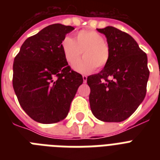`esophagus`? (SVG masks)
<instances>
[{
  "label": "esophagus",
  "instance_id": "34e87169",
  "mask_svg": "<svg viewBox=\"0 0 160 160\" xmlns=\"http://www.w3.org/2000/svg\"><path fill=\"white\" fill-rule=\"evenodd\" d=\"M83 81H84V83H86V81H87V76L86 75H83Z\"/></svg>",
  "mask_w": 160,
  "mask_h": 160
}]
</instances>
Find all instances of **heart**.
Returning a JSON list of instances; mask_svg holds the SVG:
<instances>
[{
  "label": "heart",
  "mask_w": 160,
  "mask_h": 160,
  "mask_svg": "<svg viewBox=\"0 0 160 160\" xmlns=\"http://www.w3.org/2000/svg\"><path fill=\"white\" fill-rule=\"evenodd\" d=\"M61 50L68 64L72 65L83 54L84 58L73 65L77 72L89 74L95 68L105 67L110 57L109 46L105 37L99 32L92 30L79 31L75 39L65 36L61 42Z\"/></svg>",
  "instance_id": "1"
}]
</instances>
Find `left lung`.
Instances as JSON below:
<instances>
[{
	"label": "left lung",
	"instance_id": "obj_1",
	"mask_svg": "<svg viewBox=\"0 0 160 160\" xmlns=\"http://www.w3.org/2000/svg\"><path fill=\"white\" fill-rule=\"evenodd\" d=\"M97 31L106 36L110 57L100 73L87 78L90 109L100 120L121 122L145 97L149 76L147 55L131 36L119 29L107 26Z\"/></svg>",
	"mask_w": 160,
	"mask_h": 160
}]
</instances>
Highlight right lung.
<instances>
[{
	"label": "right lung",
	"instance_id": "right-lung-1",
	"mask_svg": "<svg viewBox=\"0 0 160 160\" xmlns=\"http://www.w3.org/2000/svg\"><path fill=\"white\" fill-rule=\"evenodd\" d=\"M70 26L53 24L25 41L14 59L12 84L24 111L36 122L51 124L67 116L83 83L61 50Z\"/></svg>",
	"mask_w": 160,
	"mask_h": 160
}]
</instances>
